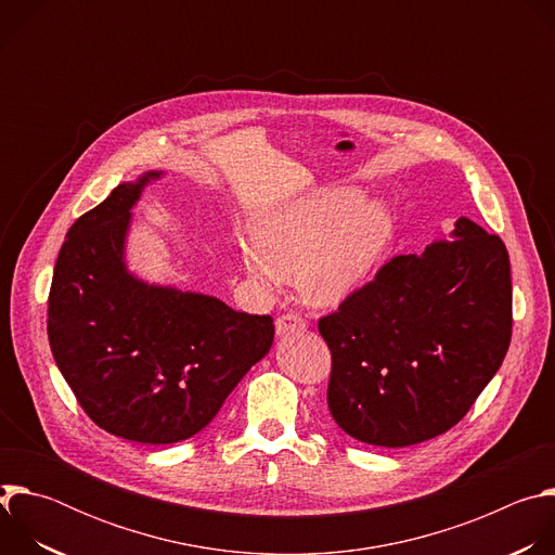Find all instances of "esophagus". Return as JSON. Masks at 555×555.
<instances>
[{
    "mask_svg": "<svg viewBox=\"0 0 555 555\" xmlns=\"http://www.w3.org/2000/svg\"><path fill=\"white\" fill-rule=\"evenodd\" d=\"M305 327H307V323L294 311L283 313V315H279V319H276V334L279 336H285L289 332H305Z\"/></svg>",
    "mask_w": 555,
    "mask_h": 555,
    "instance_id": "34e87169",
    "label": "esophagus"
}]
</instances>
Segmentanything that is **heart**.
I'll return each mask as SVG.
<instances>
[{"instance_id":"obj_1","label":"heart","mask_w":555,"mask_h":555,"mask_svg":"<svg viewBox=\"0 0 555 555\" xmlns=\"http://www.w3.org/2000/svg\"><path fill=\"white\" fill-rule=\"evenodd\" d=\"M390 230L379 202H362L353 189H330L266 210L242 259L261 285L298 279L309 300L330 305L366 279Z\"/></svg>"}]
</instances>
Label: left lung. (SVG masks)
Here are the masks:
<instances>
[{
	"label": "left lung",
	"mask_w": 555,
	"mask_h": 555,
	"mask_svg": "<svg viewBox=\"0 0 555 555\" xmlns=\"http://www.w3.org/2000/svg\"><path fill=\"white\" fill-rule=\"evenodd\" d=\"M327 404L371 446L404 448L463 420L512 340V274L501 236L459 217L448 240L400 255L323 315Z\"/></svg>",
	"instance_id": "left-lung-1"
}]
</instances>
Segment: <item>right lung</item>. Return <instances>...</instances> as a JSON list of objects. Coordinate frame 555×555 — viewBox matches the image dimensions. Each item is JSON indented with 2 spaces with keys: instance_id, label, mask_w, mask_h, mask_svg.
I'll list each match as a JSON object with an SVG mask.
<instances>
[{
  "instance_id": "add662e5",
  "label": "right lung",
  "mask_w": 555,
  "mask_h": 555,
  "mask_svg": "<svg viewBox=\"0 0 555 555\" xmlns=\"http://www.w3.org/2000/svg\"><path fill=\"white\" fill-rule=\"evenodd\" d=\"M157 178L118 184L72 223L48 298L50 349L78 404L99 428L151 446L206 428L274 340L270 315L127 270L131 208Z\"/></svg>"
}]
</instances>
